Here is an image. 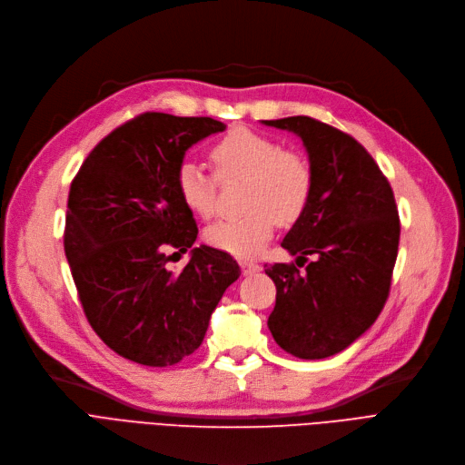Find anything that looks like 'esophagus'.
Instances as JSON below:
<instances>
[{
	"instance_id": "1",
	"label": "esophagus",
	"mask_w": 465,
	"mask_h": 465,
	"mask_svg": "<svg viewBox=\"0 0 465 465\" xmlns=\"http://www.w3.org/2000/svg\"><path fill=\"white\" fill-rule=\"evenodd\" d=\"M240 267H242V272H244L246 276L255 274V272H259V271H261V264L252 262V261H242V262H240Z\"/></svg>"
}]
</instances>
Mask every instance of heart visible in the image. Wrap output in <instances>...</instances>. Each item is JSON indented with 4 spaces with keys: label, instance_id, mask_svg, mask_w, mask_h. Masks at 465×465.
Here are the masks:
<instances>
[{
    "label": "heart",
    "instance_id": "heart-1",
    "mask_svg": "<svg viewBox=\"0 0 465 465\" xmlns=\"http://www.w3.org/2000/svg\"><path fill=\"white\" fill-rule=\"evenodd\" d=\"M215 173L194 163H182L175 170V191L196 215L215 212L217 178L246 180L244 208L238 219L215 221L204 231L208 246L234 257L257 255L276 223L293 225L302 217L312 198L314 173L297 151L282 149L280 142L250 128H232L210 147Z\"/></svg>",
    "mask_w": 465,
    "mask_h": 465
}]
</instances>
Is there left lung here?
I'll list each match as a JSON object with an SVG mask.
<instances>
[{"label": "left lung", "instance_id": "left-lung-1", "mask_svg": "<svg viewBox=\"0 0 465 465\" xmlns=\"http://www.w3.org/2000/svg\"><path fill=\"white\" fill-rule=\"evenodd\" d=\"M264 124L295 132L314 173L311 203L282 242L297 264H264L276 285L269 329L292 356L323 360L348 348L382 312L400 213L386 175L346 132L304 115Z\"/></svg>", "mask_w": 465, "mask_h": 465}]
</instances>
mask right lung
<instances>
[{
  "mask_svg": "<svg viewBox=\"0 0 465 465\" xmlns=\"http://www.w3.org/2000/svg\"><path fill=\"white\" fill-rule=\"evenodd\" d=\"M223 130L212 117L142 114L109 132L72 182L64 250L83 312L130 361L168 367L191 356L240 276L229 253L208 246L193 248L182 272L166 269L167 250L185 253L198 234L175 170L193 143Z\"/></svg>",
  "mask_w": 465,
  "mask_h": 465,
  "instance_id": "right-lung-1",
  "label": "right lung"
}]
</instances>
